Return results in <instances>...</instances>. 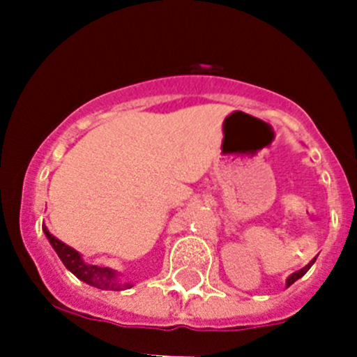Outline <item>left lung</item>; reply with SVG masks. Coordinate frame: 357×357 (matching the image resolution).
I'll use <instances>...</instances> for the list:
<instances>
[{
  "instance_id": "left-lung-1",
  "label": "left lung",
  "mask_w": 357,
  "mask_h": 357,
  "mask_svg": "<svg viewBox=\"0 0 357 357\" xmlns=\"http://www.w3.org/2000/svg\"><path fill=\"white\" fill-rule=\"evenodd\" d=\"M314 261H316V257H314V259H312V261H311V262H309V264H307V266H304V268H302V269H298V271H295V273H294V275H290V276H289V280H287V287H290V285H291V283H294V282H297V280H298V278H302V276H304V275H305V273H307V271H309V268H311V266H312V264H314Z\"/></svg>"
}]
</instances>
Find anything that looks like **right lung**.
<instances>
[{
	"label": "right lung",
	"mask_w": 357,
	"mask_h": 357,
	"mask_svg": "<svg viewBox=\"0 0 357 357\" xmlns=\"http://www.w3.org/2000/svg\"><path fill=\"white\" fill-rule=\"evenodd\" d=\"M43 231H45L46 238L50 240L52 247L55 248V252L59 254V257L62 259L63 266L72 273L74 276H77L81 282L88 283V285L96 287L100 290H114L121 291L126 289H131L132 283H124L119 280L117 271L110 268H102V266H93L88 262L82 261L81 254L77 250H74L72 247L66 245L63 242H60L56 236H53L48 231L46 226H43Z\"/></svg>",
	"instance_id": "right-lung-1"
}]
</instances>
